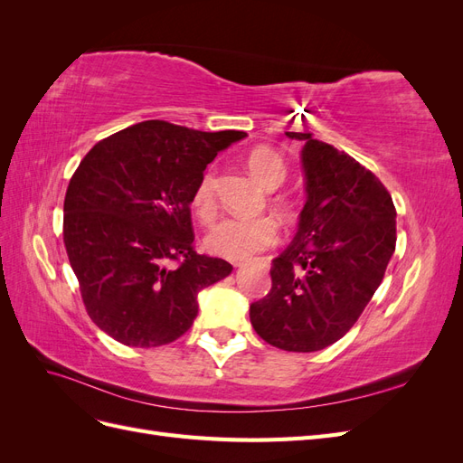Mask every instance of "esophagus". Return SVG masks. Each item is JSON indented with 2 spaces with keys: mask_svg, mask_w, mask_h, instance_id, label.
Masks as SVG:
<instances>
[{
  "mask_svg": "<svg viewBox=\"0 0 463 463\" xmlns=\"http://www.w3.org/2000/svg\"><path fill=\"white\" fill-rule=\"evenodd\" d=\"M250 260H235L233 262V266H235V269H241V266H245V264H249Z\"/></svg>",
  "mask_w": 463,
  "mask_h": 463,
  "instance_id": "obj_1",
  "label": "esophagus"
}]
</instances>
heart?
<instances>
[{
  "label": "heart",
  "instance_id": "heart-1",
  "mask_svg": "<svg viewBox=\"0 0 463 463\" xmlns=\"http://www.w3.org/2000/svg\"><path fill=\"white\" fill-rule=\"evenodd\" d=\"M247 167L257 184L264 189H276L284 184L288 167L284 158L270 146H257L249 152ZM193 208L203 222H213L216 216V175L206 170L193 191ZM278 237L276 222L269 216L259 218H226L208 232L204 245L218 257L245 259L272 245Z\"/></svg>",
  "mask_w": 463,
  "mask_h": 463
}]
</instances>
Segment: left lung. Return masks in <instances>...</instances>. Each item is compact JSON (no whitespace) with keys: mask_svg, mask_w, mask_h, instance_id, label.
Instances as JSON below:
<instances>
[{"mask_svg":"<svg viewBox=\"0 0 463 463\" xmlns=\"http://www.w3.org/2000/svg\"><path fill=\"white\" fill-rule=\"evenodd\" d=\"M301 165L307 201L293 241L272 260V289L250 305V325L286 352L325 349L361 317L396 249V208L378 177L311 137Z\"/></svg>","mask_w":463,"mask_h":463,"instance_id":"8db88e82","label":"left lung"}]
</instances>
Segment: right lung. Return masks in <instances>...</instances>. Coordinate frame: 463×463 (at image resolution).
Returning a JSON list of instances; mask_svg holds the SVG:
<instances>
[{
	"mask_svg": "<svg viewBox=\"0 0 463 463\" xmlns=\"http://www.w3.org/2000/svg\"><path fill=\"white\" fill-rule=\"evenodd\" d=\"M243 131L204 133L162 119L94 145L63 203V241L94 325L131 347L184 335L199 291L232 274L193 249L191 199L206 165Z\"/></svg>",
	"mask_w": 463,
	"mask_h": 463,
	"instance_id": "right-lung-1",
	"label": "right lung"
}]
</instances>
